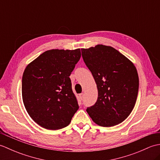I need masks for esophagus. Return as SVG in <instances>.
Listing matches in <instances>:
<instances>
[{
  "label": "esophagus",
  "mask_w": 160,
  "mask_h": 160,
  "mask_svg": "<svg viewBox=\"0 0 160 160\" xmlns=\"http://www.w3.org/2000/svg\"><path fill=\"white\" fill-rule=\"evenodd\" d=\"M79 97H80V100H82L83 98H84V93H80V94L79 95Z\"/></svg>",
  "instance_id": "esophagus-1"
}]
</instances>
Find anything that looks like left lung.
Listing matches in <instances>:
<instances>
[{
	"label": "left lung",
	"instance_id": "1",
	"mask_svg": "<svg viewBox=\"0 0 160 160\" xmlns=\"http://www.w3.org/2000/svg\"><path fill=\"white\" fill-rule=\"evenodd\" d=\"M97 84L98 100L87 112L96 124L113 127L128 118L136 102L139 78L131 61L110 46L81 49Z\"/></svg>",
	"mask_w": 160,
	"mask_h": 160
}]
</instances>
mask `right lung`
<instances>
[{"mask_svg":"<svg viewBox=\"0 0 160 160\" xmlns=\"http://www.w3.org/2000/svg\"><path fill=\"white\" fill-rule=\"evenodd\" d=\"M80 57V49H51L24 71L23 104L29 116L42 128L58 130L67 127L79 108L69 76Z\"/></svg>","mask_w":160,"mask_h":160,"instance_id":"right-lung-1","label":"right lung"}]
</instances>
